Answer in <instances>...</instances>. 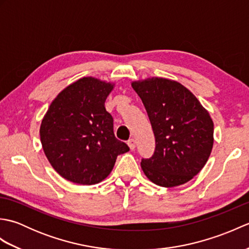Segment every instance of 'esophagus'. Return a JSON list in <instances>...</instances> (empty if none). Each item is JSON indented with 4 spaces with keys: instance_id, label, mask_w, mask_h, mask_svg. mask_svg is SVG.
Returning a JSON list of instances; mask_svg holds the SVG:
<instances>
[{
    "instance_id": "esophagus-1",
    "label": "esophagus",
    "mask_w": 249,
    "mask_h": 249,
    "mask_svg": "<svg viewBox=\"0 0 249 249\" xmlns=\"http://www.w3.org/2000/svg\"><path fill=\"white\" fill-rule=\"evenodd\" d=\"M127 144L129 146L130 150H135L136 149V140L134 138H131L127 141Z\"/></svg>"
}]
</instances>
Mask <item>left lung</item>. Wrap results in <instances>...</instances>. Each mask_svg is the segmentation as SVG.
Returning <instances> with one entry per match:
<instances>
[{"mask_svg": "<svg viewBox=\"0 0 249 249\" xmlns=\"http://www.w3.org/2000/svg\"><path fill=\"white\" fill-rule=\"evenodd\" d=\"M149 115L155 151L141 160L151 182L174 187L190 181L208 161L214 143V124L188 89L165 78L131 82Z\"/></svg>", "mask_w": 249, "mask_h": 249, "instance_id": "8db88e82", "label": "left lung"}]
</instances>
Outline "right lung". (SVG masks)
<instances>
[{
  "label": "right lung",
  "instance_id": "add662e5",
  "mask_svg": "<svg viewBox=\"0 0 249 249\" xmlns=\"http://www.w3.org/2000/svg\"><path fill=\"white\" fill-rule=\"evenodd\" d=\"M114 83L83 77L70 84L51 103L39 134L45 155L67 181L80 185L102 182L116 157L129 151L115 138L113 119L105 102Z\"/></svg>",
  "mask_w": 249,
  "mask_h": 249
}]
</instances>
